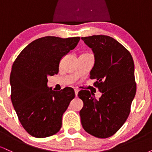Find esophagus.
I'll use <instances>...</instances> for the list:
<instances>
[{
    "label": "esophagus",
    "instance_id": "esophagus-1",
    "mask_svg": "<svg viewBox=\"0 0 152 152\" xmlns=\"http://www.w3.org/2000/svg\"><path fill=\"white\" fill-rule=\"evenodd\" d=\"M74 91H75V94H76V96H77V95H78V92L79 91V90H78V88H75V89H74Z\"/></svg>",
    "mask_w": 152,
    "mask_h": 152
}]
</instances>
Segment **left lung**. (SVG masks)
I'll use <instances>...</instances> for the list:
<instances>
[{
  "label": "left lung",
  "mask_w": 152,
  "mask_h": 152,
  "mask_svg": "<svg viewBox=\"0 0 152 152\" xmlns=\"http://www.w3.org/2000/svg\"><path fill=\"white\" fill-rule=\"evenodd\" d=\"M94 53L90 78L102 92L99 99L94 93L81 90L78 96L83 106L79 114L83 128L96 137H111L122 126L130 113L137 85L134 64L128 50L114 38L104 35L82 37Z\"/></svg>",
  "instance_id": "obj_1"
}]
</instances>
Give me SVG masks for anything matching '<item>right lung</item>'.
Returning <instances> with one entry per match:
<instances>
[{
    "instance_id": "obj_1",
    "label": "right lung",
    "mask_w": 152,
    "mask_h": 152,
    "mask_svg": "<svg viewBox=\"0 0 152 152\" xmlns=\"http://www.w3.org/2000/svg\"><path fill=\"white\" fill-rule=\"evenodd\" d=\"M80 37L40 38L20 52L12 66L11 102L20 124L30 135L45 138L56 134L62 116L75 97L71 87L55 91L47 86L58 73L62 57L77 46Z\"/></svg>"
}]
</instances>
